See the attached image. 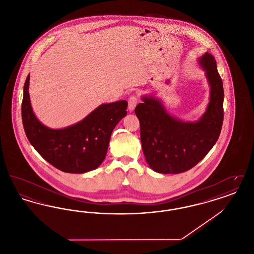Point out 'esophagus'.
I'll use <instances>...</instances> for the list:
<instances>
[{
  "label": "esophagus",
  "instance_id": "34e87169",
  "mask_svg": "<svg viewBox=\"0 0 254 254\" xmlns=\"http://www.w3.org/2000/svg\"><path fill=\"white\" fill-rule=\"evenodd\" d=\"M139 102V99L138 97L135 96V95H131L128 99V110L129 111H132L133 109H135V107L137 106Z\"/></svg>",
  "mask_w": 254,
  "mask_h": 254
}]
</instances>
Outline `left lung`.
<instances>
[{
  "label": "left lung",
  "instance_id": "1",
  "mask_svg": "<svg viewBox=\"0 0 254 254\" xmlns=\"http://www.w3.org/2000/svg\"><path fill=\"white\" fill-rule=\"evenodd\" d=\"M199 64L210 85V98L197 122H184L169 115L154 97H143L135 108L145 161L159 173L177 174L192 169L217 142L224 120V88L216 61L205 53Z\"/></svg>",
  "mask_w": 254,
  "mask_h": 254
}]
</instances>
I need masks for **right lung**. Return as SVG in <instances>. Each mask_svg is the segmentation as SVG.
Listing matches in <instances>:
<instances>
[{"label":"right lung","instance_id":"add662e5","mask_svg":"<svg viewBox=\"0 0 254 254\" xmlns=\"http://www.w3.org/2000/svg\"><path fill=\"white\" fill-rule=\"evenodd\" d=\"M28 85L29 75L24 85L22 120L25 135L37 152L64 172L85 173L97 169L107 155L114 127L127 113V102L101 105L82 121L52 129L34 115Z\"/></svg>","mask_w":254,"mask_h":254}]
</instances>
